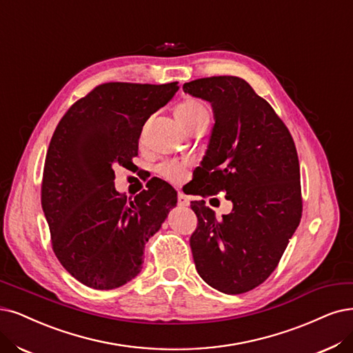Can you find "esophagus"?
Wrapping results in <instances>:
<instances>
[{
    "mask_svg": "<svg viewBox=\"0 0 353 353\" xmlns=\"http://www.w3.org/2000/svg\"><path fill=\"white\" fill-rule=\"evenodd\" d=\"M177 203H179L180 206H188V205H189L188 198H186L185 194L181 193V192H179V193H177Z\"/></svg>",
    "mask_w": 353,
    "mask_h": 353,
    "instance_id": "1",
    "label": "esophagus"
}]
</instances>
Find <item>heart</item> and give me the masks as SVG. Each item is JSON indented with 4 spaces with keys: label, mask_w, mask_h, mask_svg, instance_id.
<instances>
[{
    "label": "heart",
    "mask_w": 353,
    "mask_h": 353,
    "mask_svg": "<svg viewBox=\"0 0 353 353\" xmlns=\"http://www.w3.org/2000/svg\"><path fill=\"white\" fill-rule=\"evenodd\" d=\"M174 116L179 123L188 130L194 125L210 122L211 119L210 109L202 101L194 99H188L179 103L174 108ZM160 173L170 181H179L183 177V167L176 163H167L160 167Z\"/></svg>",
    "instance_id": "heart-1"
}]
</instances>
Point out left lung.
Instances as JSON below:
<instances>
[{
	"instance_id": "1",
	"label": "left lung",
	"mask_w": 353,
	"mask_h": 353,
	"mask_svg": "<svg viewBox=\"0 0 353 353\" xmlns=\"http://www.w3.org/2000/svg\"><path fill=\"white\" fill-rule=\"evenodd\" d=\"M211 103L214 128L198 167L194 194L227 192L232 211L216 219L193 201L198 227L190 237L194 266L219 292L236 295L263 283L303 214L299 161L288 128L243 78L223 75L183 84Z\"/></svg>"
}]
</instances>
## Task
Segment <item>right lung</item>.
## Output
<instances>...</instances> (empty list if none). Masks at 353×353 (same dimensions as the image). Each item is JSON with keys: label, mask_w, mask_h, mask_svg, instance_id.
<instances>
[{"label": "right lung", "mask_w": 353, "mask_h": 353, "mask_svg": "<svg viewBox=\"0 0 353 353\" xmlns=\"http://www.w3.org/2000/svg\"><path fill=\"white\" fill-rule=\"evenodd\" d=\"M177 83H106L77 100L52 135L42 208L52 249L85 286L114 290L142 269L143 247L161 228L177 192L164 180L128 199L114 189L113 165L128 167L148 117L173 99Z\"/></svg>", "instance_id": "1"}]
</instances>
